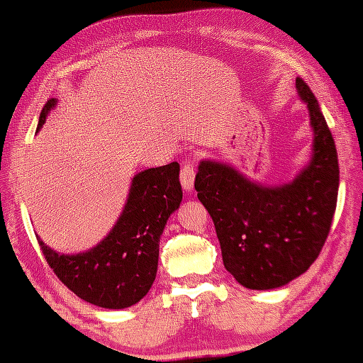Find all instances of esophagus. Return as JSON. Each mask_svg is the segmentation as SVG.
Wrapping results in <instances>:
<instances>
[{
	"mask_svg": "<svg viewBox=\"0 0 363 363\" xmlns=\"http://www.w3.org/2000/svg\"><path fill=\"white\" fill-rule=\"evenodd\" d=\"M180 182L182 186L186 191L194 190V182H195V168L191 161H185L182 164V172H180Z\"/></svg>",
	"mask_w": 363,
	"mask_h": 363,
	"instance_id": "1",
	"label": "esophagus"
}]
</instances>
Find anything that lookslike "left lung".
<instances>
[{
  "label": "left lung",
  "instance_id": "1",
  "mask_svg": "<svg viewBox=\"0 0 363 363\" xmlns=\"http://www.w3.org/2000/svg\"><path fill=\"white\" fill-rule=\"evenodd\" d=\"M313 133V158L293 182L266 186L229 164L202 161L196 196L208 210L225 269L249 289H272L301 276L320 256L337 208L335 141L315 94L296 79Z\"/></svg>",
  "mask_w": 363,
  "mask_h": 363
}]
</instances>
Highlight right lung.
<instances>
[{"instance_id": "obj_1", "label": "right lung", "mask_w": 363, "mask_h": 363, "mask_svg": "<svg viewBox=\"0 0 363 363\" xmlns=\"http://www.w3.org/2000/svg\"><path fill=\"white\" fill-rule=\"evenodd\" d=\"M55 104V99H48L43 106L38 129ZM178 174L177 161L134 174L123 213L91 250L67 256L38 239L58 279L84 301L109 310L133 306L145 298L158 269L160 237L182 202Z\"/></svg>"}]
</instances>
